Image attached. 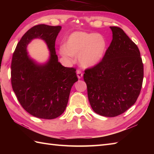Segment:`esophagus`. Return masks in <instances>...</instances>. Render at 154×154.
Returning <instances> with one entry per match:
<instances>
[{
	"mask_svg": "<svg viewBox=\"0 0 154 154\" xmlns=\"http://www.w3.org/2000/svg\"><path fill=\"white\" fill-rule=\"evenodd\" d=\"M77 77L79 78V79H81V78H82L83 73H81V71L80 69H77Z\"/></svg>",
	"mask_w": 154,
	"mask_h": 154,
	"instance_id": "34e87169",
	"label": "esophagus"
}]
</instances>
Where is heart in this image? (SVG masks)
<instances>
[{
    "label": "heart",
    "mask_w": 154,
    "mask_h": 154,
    "mask_svg": "<svg viewBox=\"0 0 154 154\" xmlns=\"http://www.w3.org/2000/svg\"><path fill=\"white\" fill-rule=\"evenodd\" d=\"M103 35L85 32H75L65 42L60 54L65 58L77 57L83 67H89L97 63L103 57L106 48Z\"/></svg>",
    "instance_id": "b5f03b06"
}]
</instances>
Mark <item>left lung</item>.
I'll return each instance as SVG.
<instances>
[{"mask_svg": "<svg viewBox=\"0 0 154 154\" xmlns=\"http://www.w3.org/2000/svg\"><path fill=\"white\" fill-rule=\"evenodd\" d=\"M112 40L103 58L86 69L83 79L93 110L114 117L130 109L140 95L143 65L138 46L122 29L110 26Z\"/></svg>", "mask_w": 154, "mask_h": 154, "instance_id": "1", "label": "left lung"}]
</instances>
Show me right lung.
Returning <instances> with one entry per match:
<instances>
[{
  "instance_id": "right-lung-1",
  "label": "right lung",
  "mask_w": 154,
  "mask_h": 154,
  "mask_svg": "<svg viewBox=\"0 0 154 154\" xmlns=\"http://www.w3.org/2000/svg\"><path fill=\"white\" fill-rule=\"evenodd\" d=\"M61 29L60 26H34L22 37L12 55V89L23 109L39 119H54L63 114L71 87L78 81L76 69L58 61L55 42ZM34 38L44 40L51 51L50 60L44 65L28 58L27 45Z\"/></svg>"
}]
</instances>
